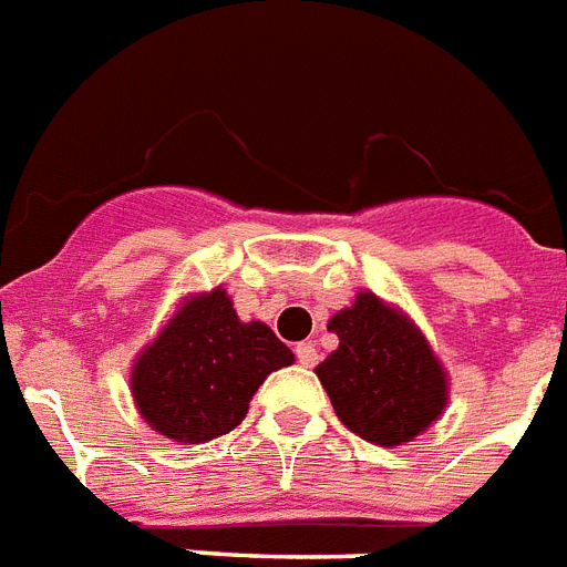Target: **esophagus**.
Here are the masks:
<instances>
[{
  "label": "esophagus",
  "mask_w": 567,
  "mask_h": 567,
  "mask_svg": "<svg viewBox=\"0 0 567 567\" xmlns=\"http://www.w3.org/2000/svg\"><path fill=\"white\" fill-rule=\"evenodd\" d=\"M295 355H298V364L301 367H316L318 364V350L312 341H303L295 347Z\"/></svg>",
  "instance_id": "34e87169"
}]
</instances>
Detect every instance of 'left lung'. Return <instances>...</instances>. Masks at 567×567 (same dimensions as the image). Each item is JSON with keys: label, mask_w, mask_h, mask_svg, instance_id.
<instances>
[{"label": "left lung", "mask_w": 567, "mask_h": 567, "mask_svg": "<svg viewBox=\"0 0 567 567\" xmlns=\"http://www.w3.org/2000/svg\"><path fill=\"white\" fill-rule=\"evenodd\" d=\"M338 350L316 367L336 415L364 442H413L447 408V372L401 309L372 292L330 318Z\"/></svg>", "instance_id": "8db88e82"}]
</instances>
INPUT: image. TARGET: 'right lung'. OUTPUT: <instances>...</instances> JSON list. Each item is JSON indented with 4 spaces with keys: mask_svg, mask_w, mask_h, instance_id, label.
Returning <instances> with one entry per match:
<instances>
[{
    "mask_svg": "<svg viewBox=\"0 0 567 567\" xmlns=\"http://www.w3.org/2000/svg\"><path fill=\"white\" fill-rule=\"evenodd\" d=\"M295 361L266 323L237 318L224 287L192 295L132 367V395L148 427L200 444L246 419L266 375Z\"/></svg>",
    "mask_w": 567,
    "mask_h": 567,
    "instance_id": "1",
    "label": "right lung"
}]
</instances>
